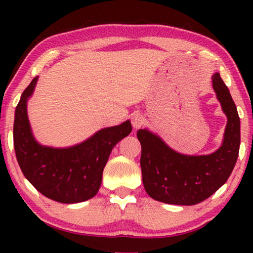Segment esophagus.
I'll return each instance as SVG.
<instances>
[{
    "label": "esophagus",
    "mask_w": 253,
    "mask_h": 253,
    "mask_svg": "<svg viewBox=\"0 0 253 253\" xmlns=\"http://www.w3.org/2000/svg\"><path fill=\"white\" fill-rule=\"evenodd\" d=\"M130 119L134 129H139V127H141L145 124V119L140 113H132L131 114Z\"/></svg>",
    "instance_id": "34e87169"
}]
</instances>
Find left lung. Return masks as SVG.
<instances>
[{
    "instance_id": "1",
    "label": "left lung",
    "mask_w": 253,
    "mask_h": 253,
    "mask_svg": "<svg viewBox=\"0 0 253 253\" xmlns=\"http://www.w3.org/2000/svg\"><path fill=\"white\" fill-rule=\"evenodd\" d=\"M213 88L227 116L223 141L207 155H185L171 150L147 129L137 131L141 145L140 166L144 188L151 198L172 205H196L227 182L237 161L241 124L237 108L219 72L212 76Z\"/></svg>"
}]
</instances>
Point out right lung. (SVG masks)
<instances>
[{
    "mask_svg": "<svg viewBox=\"0 0 253 253\" xmlns=\"http://www.w3.org/2000/svg\"><path fill=\"white\" fill-rule=\"evenodd\" d=\"M37 82L38 77L33 78L16 107L13 146L19 167L31 184L47 198L63 204L91 199L101 185L110 152L132 130L130 121L99 130L75 146H42L33 137L27 117V100Z\"/></svg>",
    "mask_w": 253,
    "mask_h": 253,
    "instance_id": "1",
    "label": "right lung"
}]
</instances>
